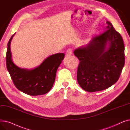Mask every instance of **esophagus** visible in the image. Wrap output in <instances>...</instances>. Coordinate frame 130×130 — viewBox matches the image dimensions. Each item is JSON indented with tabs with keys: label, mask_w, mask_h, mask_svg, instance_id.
<instances>
[{
	"label": "esophagus",
	"mask_w": 130,
	"mask_h": 130,
	"mask_svg": "<svg viewBox=\"0 0 130 130\" xmlns=\"http://www.w3.org/2000/svg\"><path fill=\"white\" fill-rule=\"evenodd\" d=\"M72 49H69L66 52V56H70L71 55H72Z\"/></svg>",
	"instance_id": "esophagus-1"
}]
</instances>
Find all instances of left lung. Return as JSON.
Masks as SVG:
<instances>
[{"instance_id":"1","label":"left lung","mask_w":130,"mask_h":130,"mask_svg":"<svg viewBox=\"0 0 130 130\" xmlns=\"http://www.w3.org/2000/svg\"><path fill=\"white\" fill-rule=\"evenodd\" d=\"M106 23L105 31L74 51L80 61L77 82L87 92L104 90L114 84L124 65L123 38L110 22Z\"/></svg>"}]
</instances>
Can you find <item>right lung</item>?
<instances>
[{
	"mask_svg": "<svg viewBox=\"0 0 130 130\" xmlns=\"http://www.w3.org/2000/svg\"><path fill=\"white\" fill-rule=\"evenodd\" d=\"M11 37L6 54L7 69L13 83L18 90L31 96L48 92L55 80L56 72L64 59V53H57L46 58L38 66L31 70L22 69L13 63L10 50Z\"/></svg>",
	"mask_w": 130,
	"mask_h": 130,
	"instance_id": "1",
	"label": "right lung"
}]
</instances>
